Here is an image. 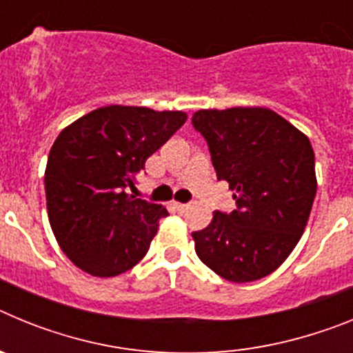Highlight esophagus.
<instances>
[{"label":"esophagus","mask_w":353,"mask_h":353,"mask_svg":"<svg viewBox=\"0 0 353 353\" xmlns=\"http://www.w3.org/2000/svg\"><path fill=\"white\" fill-rule=\"evenodd\" d=\"M173 207L176 208V210H179V212H185L187 208H189V205H185V203H173Z\"/></svg>","instance_id":"obj_1"}]
</instances>
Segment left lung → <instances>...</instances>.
I'll return each instance as SVG.
<instances>
[{
    "label": "left lung",
    "instance_id": "left-lung-1",
    "mask_svg": "<svg viewBox=\"0 0 353 353\" xmlns=\"http://www.w3.org/2000/svg\"><path fill=\"white\" fill-rule=\"evenodd\" d=\"M192 125L205 139L217 180L236 210L214 212L192 233L199 260L232 283L269 276L290 256L310 219L314 152L305 134L267 108L201 109Z\"/></svg>",
    "mask_w": 353,
    "mask_h": 353
}]
</instances>
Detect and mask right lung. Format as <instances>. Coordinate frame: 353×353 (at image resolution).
<instances>
[{
  "label": "right lung",
  "instance_id": "add662e5",
  "mask_svg": "<svg viewBox=\"0 0 353 353\" xmlns=\"http://www.w3.org/2000/svg\"><path fill=\"white\" fill-rule=\"evenodd\" d=\"M185 120L182 111L105 105L61 130L43 182L52 233L76 267L113 277L143 260L168 210L127 187Z\"/></svg>",
  "mask_w": 353,
  "mask_h": 353
}]
</instances>
